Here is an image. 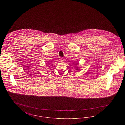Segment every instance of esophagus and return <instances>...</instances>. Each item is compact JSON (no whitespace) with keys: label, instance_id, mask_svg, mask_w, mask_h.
I'll return each mask as SVG.
<instances>
[{"label":"esophagus","instance_id":"34e87169","mask_svg":"<svg viewBox=\"0 0 125 125\" xmlns=\"http://www.w3.org/2000/svg\"><path fill=\"white\" fill-rule=\"evenodd\" d=\"M60 61H64V59H63V58H60Z\"/></svg>","mask_w":125,"mask_h":125}]
</instances>
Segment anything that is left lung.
<instances>
[{"label": "left lung", "mask_w": 125, "mask_h": 125, "mask_svg": "<svg viewBox=\"0 0 125 125\" xmlns=\"http://www.w3.org/2000/svg\"><path fill=\"white\" fill-rule=\"evenodd\" d=\"M77 64H78V63H77V64L76 63L75 65H77ZM75 67H76V70H79V67H78V66H75Z\"/></svg>", "instance_id": "left-lung-1"}]
</instances>
